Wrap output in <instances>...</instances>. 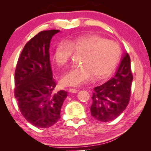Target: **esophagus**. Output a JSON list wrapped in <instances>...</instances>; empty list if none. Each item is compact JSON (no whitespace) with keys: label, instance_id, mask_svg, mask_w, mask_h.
<instances>
[{"label":"esophagus","instance_id":"34e87169","mask_svg":"<svg viewBox=\"0 0 151 151\" xmlns=\"http://www.w3.org/2000/svg\"><path fill=\"white\" fill-rule=\"evenodd\" d=\"M68 92H70V93H76L77 91L76 90L75 88H68Z\"/></svg>","mask_w":151,"mask_h":151}]
</instances>
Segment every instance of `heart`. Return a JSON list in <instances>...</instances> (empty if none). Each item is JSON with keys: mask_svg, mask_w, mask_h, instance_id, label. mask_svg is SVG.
I'll return each mask as SVG.
<instances>
[{"mask_svg": "<svg viewBox=\"0 0 151 151\" xmlns=\"http://www.w3.org/2000/svg\"><path fill=\"white\" fill-rule=\"evenodd\" d=\"M75 52L82 53L81 65L71 68L63 75V85L78 86L88 81L105 78L113 72L120 59L121 50L116 44L99 36L85 35L68 41L60 42L56 47L53 60L58 67L66 66Z\"/></svg>", "mask_w": 151, "mask_h": 151, "instance_id": "obj_1", "label": "heart"}]
</instances>
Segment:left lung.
<instances>
[{
  "label": "left lung",
  "instance_id": "8db88e82",
  "mask_svg": "<svg viewBox=\"0 0 151 151\" xmlns=\"http://www.w3.org/2000/svg\"><path fill=\"white\" fill-rule=\"evenodd\" d=\"M132 79L131 58L125 52L114 77L94 88L91 115L103 122L117 118L129 104Z\"/></svg>",
  "mask_w": 151,
  "mask_h": 151
}]
</instances>
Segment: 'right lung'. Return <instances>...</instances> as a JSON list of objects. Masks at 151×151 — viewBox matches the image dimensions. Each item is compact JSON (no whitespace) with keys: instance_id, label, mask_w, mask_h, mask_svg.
I'll use <instances>...</instances> for the list:
<instances>
[{"instance_id":"right-lung-1","label":"right lung","mask_w":151,"mask_h":151,"mask_svg":"<svg viewBox=\"0 0 151 151\" xmlns=\"http://www.w3.org/2000/svg\"><path fill=\"white\" fill-rule=\"evenodd\" d=\"M60 30H43L32 38L20 55L14 73V96L21 114L39 128L52 127L60 119L67 92L55 93L49 48L52 37Z\"/></svg>"}]
</instances>
